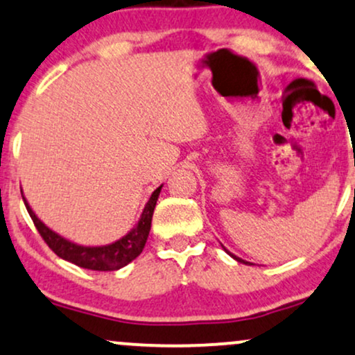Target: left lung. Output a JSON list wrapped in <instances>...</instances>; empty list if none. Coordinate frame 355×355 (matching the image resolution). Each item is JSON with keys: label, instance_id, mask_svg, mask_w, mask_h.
<instances>
[{"label": "left lung", "instance_id": "left-lung-1", "mask_svg": "<svg viewBox=\"0 0 355 355\" xmlns=\"http://www.w3.org/2000/svg\"><path fill=\"white\" fill-rule=\"evenodd\" d=\"M223 250H225V251H226V248H223ZM226 253H228V254H230V256H232V258H233V259H236V261H238V263H243V264H248V261H245V259H241V258H238V256H234V254H232V253H230V251H226Z\"/></svg>", "mask_w": 355, "mask_h": 355}]
</instances>
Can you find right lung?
Returning <instances> with one entry per match:
<instances>
[{
    "label": "right lung",
    "mask_w": 355,
    "mask_h": 355,
    "mask_svg": "<svg viewBox=\"0 0 355 355\" xmlns=\"http://www.w3.org/2000/svg\"><path fill=\"white\" fill-rule=\"evenodd\" d=\"M162 187L164 185H160L159 189L153 191L150 200L145 205L139 223H137L125 236H122L121 240L102 246H84L66 240V238L61 236L59 233L53 232V230L48 228V226L37 218V215L33 211V208L29 207L24 195L23 200L24 205H26L29 216H31L33 223L37 228V232H40L42 240L46 241V245H48L59 258L66 259V261L76 264V266L85 268V270L117 271L121 270V268L127 266L130 261H134L137 256L142 253L145 243H147L148 233H150L153 210H155V205L157 200H159Z\"/></svg>",
    "instance_id": "obj_1"
}]
</instances>
